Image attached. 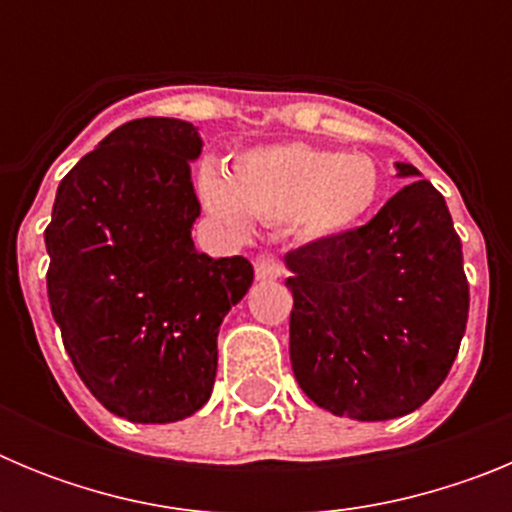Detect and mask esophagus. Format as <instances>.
I'll return each instance as SVG.
<instances>
[{
	"label": "esophagus",
	"mask_w": 512,
	"mask_h": 512,
	"mask_svg": "<svg viewBox=\"0 0 512 512\" xmlns=\"http://www.w3.org/2000/svg\"><path fill=\"white\" fill-rule=\"evenodd\" d=\"M279 277H282V264L271 253L256 256V279H261V282H274Z\"/></svg>",
	"instance_id": "obj_1"
}]
</instances>
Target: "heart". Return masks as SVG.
Returning a JSON list of instances; mask_svg holds the SVG:
<instances>
[{
  "label": "heart",
  "mask_w": 512,
  "mask_h": 512,
  "mask_svg": "<svg viewBox=\"0 0 512 512\" xmlns=\"http://www.w3.org/2000/svg\"><path fill=\"white\" fill-rule=\"evenodd\" d=\"M379 194V169L364 153H341L307 143H277L243 153L233 176L205 166L200 197L230 230L261 220H287L305 241H325L354 228Z\"/></svg>",
  "instance_id": "1"
}]
</instances>
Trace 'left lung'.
<instances>
[{
    "label": "left lung",
    "mask_w": 512,
    "mask_h": 512,
    "mask_svg": "<svg viewBox=\"0 0 512 512\" xmlns=\"http://www.w3.org/2000/svg\"><path fill=\"white\" fill-rule=\"evenodd\" d=\"M395 169L413 182L369 223L284 256L292 372L318 408L351 420L418 410L467 330L469 284L446 200L413 164Z\"/></svg>",
    "instance_id": "left-lung-1"
}]
</instances>
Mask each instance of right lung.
I'll return each mask as SVG.
<instances>
[{
    "label": "right lung",
    "instance_id": "1",
    "mask_svg": "<svg viewBox=\"0 0 512 512\" xmlns=\"http://www.w3.org/2000/svg\"><path fill=\"white\" fill-rule=\"evenodd\" d=\"M200 130L143 117L63 176L45 228L48 302L76 374L130 423H174L210 400L217 333L253 266L192 241Z\"/></svg>",
    "mask_w": 512,
    "mask_h": 512
}]
</instances>
